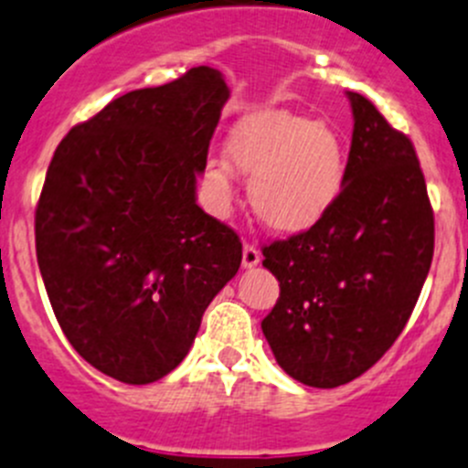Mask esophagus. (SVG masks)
<instances>
[{"label":"esophagus","instance_id":"34e87169","mask_svg":"<svg viewBox=\"0 0 468 468\" xmlns=\"http://www.w3.org/2000/svg\"><path fill=\"white\" fill-rule=\"evenodd\" d=\"M261 262V249L251 242H244L242 249V265L244 267H256Z\"/></svg>","mask_w":468,"mask_h":468}]
</instances>
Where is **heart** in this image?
Listing matches in <instances>:
<instances>
[{
  "label": "heart",
  "mask_w": 468,
  "mask_h": 468,
  "mask_svg": "<svg viewBox=\"0 0 468 468\" xmlns=\"http://www.w3.org/2000/svg\"><path fill=\"white\" fill-rule=\"evenodd\" d=\"M229 157L251 176V206L258 219L279 233L315 226L338 198L345 155L334 130L320 121L279 109L249 113L230 130ZM212 185L230 194V166L210 162Z\"/></svg>",
  "instance_id": "heart-1"
}]
</instances>
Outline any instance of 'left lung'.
Listing matches in <instances>:
<instances>
[{"label":"left lung","instance_id":"8db88e82","mask_svg":"<svg viewBox=\"0 0 468 468\" xmlns=\"http://www.w3.org/2000/svg\"><path fill=\"white\" fill-rule=\"evenodd\" d=\"M343 189L297 235L262 247L279 299L262 320L276 364L315 388L373 368L405 329L434 253V212L414 144L361 93Z\"/></svg>","mask_w":468,"mask_h":468}]
</instances>
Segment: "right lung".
Wrapping results in <instances>:
<instances>
[{
  "instance_id": "right-lung-1",
  "label": "right lung",
  "mask_w": 468,
  "mask_h": 468,
  "mask_svg": "<svg viewBox=\"0 0 468 468\" xmlns=\"http://www.w3.org/2000/svg\"><path fill=\"white\" fill-rule=\"evenodd\" d=\"M229 86L192 68L112 100L54 151L36 206V256L77 355L125 384L187 356L215 294L238 274V233L197 206V178Z\"/></svg>"
}]
</instances>
